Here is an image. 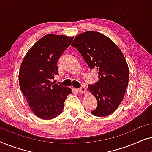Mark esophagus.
Listing matches in <instances>:
<instances>
[{
	"mask_svg": "<svg viewBox=\"0 0 152 152\" xmlns=\"http://www.w3.org/2000/svg\"><path fill=\"white\" fill-rule=\"evenodd\" d=\"M77 91H79L80 93H84L85 92H86V88H84V87H81V88H77Z\"/></svg>",
	"mask_w": 152,
	"mask_h": 152,
	"instance_id": "34e87169",
	"label": "esophagus"
}]
</instances>
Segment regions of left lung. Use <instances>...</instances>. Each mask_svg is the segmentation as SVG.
Here are the masks:
<instances>
[{
	"label": "left lung",
	"mask_w": 152,
	"mask_h": 152,
	"mask_svg": "<svg viewBox=\"0 0 152 152\" xmlns=\"http://www.w3.org/2000/svg\"><path fill=\"white\" fill-rule=\"evenodd\" d=\"M76 48L91 69L95 68L99 81L88 90L97 100L93 115L104 117L118 109L125 94L129 67L123 54L109 37L98 32L87 31L75 37Z\"/></svg>",
	"instance_id": "obj_1"
}]
</instances>
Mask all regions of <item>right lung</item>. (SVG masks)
I'll list each match as a JSON object with an SVG mask.
<instances>
[{
	"instance_id": "obj_1",
	"label": "right lung",
	"mask_w": 152,
	"mask_h": 152,
	"mask_svg": "<svg viewBox=\"0 0 152 152\" xmlns=\"http://www.w3.org/2000/svg\"><path fill=\"white\" fill-rule=\"evenodd\" d=\"M73 37L49 34L29 50L20 65V88L37 117L50 120L62 113L66 97L72 89L52 82L58 74L57 61Z\"/></svg>"
}]
</instances>
